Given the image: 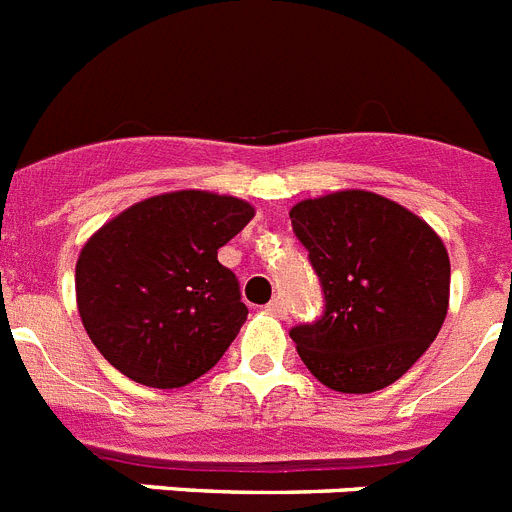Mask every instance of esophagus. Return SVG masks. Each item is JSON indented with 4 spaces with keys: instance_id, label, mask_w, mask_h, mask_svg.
<instances>
[{
    "instance_id": "obj_1",
    "label": "esophagus",
    "mask_w": 512,
    "mask_h": 512,
    "mask_svg": "<svg viewBox=\"0 0 512 512\" xmlns=\"http://www.w3.org/2000/svg\"><path fill=\"white\" fill-rule=\"evenodd\" d=\"M266 313H272V316H277V318H285V313H287V308H285V303H282V300H272V303L266 305Z\"/></svg>"
}]
</instances>
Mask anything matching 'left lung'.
<instances>
[{
  "label": "left lung",
  "instance_id": "8db88e82",
  "mask_svg": "<svg viewBox=\"0 0 512 512\" xmlns=\"http://www.w3.org/2000/svg\"><path fill=\"white\" fill-rule=\"evenodd\" d=\"M292 230L308 248L326 310L290 331L305 368L342 393L399 381L435 342L451 298V259L422 217L362 189L303 199Z\"/></svg>",
  "mask_w": 512,
  "mask_h": 512
}]
</instances>
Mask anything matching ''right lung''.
Instances as JSON below:
<instances>
[{"mask_svg":"<svg viewBox=\"0 0 512 512\" xmlns=\"http://www.w3.org/2000/svg\"><path fill=\"white\" fill-rule=\"evenodd\" d=\"M256 214L246 199L170 191L95 230L74 266L82 326L131 381L181 388L212 370L248 316L217 251Z\"/></svg>","mask_w":512,"mask_h":512,"instance_id":"obj_1","label":"right lung"}]
</instances>
